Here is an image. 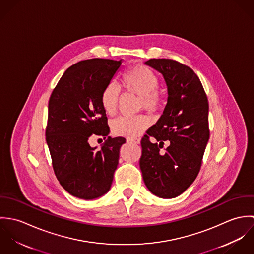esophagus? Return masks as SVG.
Wrapping results in <instances>:
<instances>
[{"instance_id":"1","label":"esophagus","mask_w":254,"mask_h":254,"mask_svg":"<svg viewBox=\"0 0 254 254\" xmlns=\"http://www.w3.org/2000/svg\"><path fill=\"white\" fill-rule=\"evenodd\" d=\"M128 142H129V143H132V144H136V145H139L141 141H140L139 139H128Z\"/></svg>"}]
</instances>
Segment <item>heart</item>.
I'll return each mask as SVG.
<instances>
[{"instance_id":"b5f03b06","label":"heart","mask_w":254,"mask_h":254,"mask_svg":"<svg viewBox=\"0 0 254 254\" xmlns=\"http://www.w3.org/2000/svg\"><path fill=\"white\" fill-rule=\"evenodd\" d=\"M123 87L129 93L140 98V107L145 109H157L161 104V98L157 92L159 81L152 70L144 65L135 66L123 76ZM120 91L114 83L108 84L101 95V105L105 112L113 115L118 107ZM151 119L146 115L120 116L112 124V132L117 136L129 139L140 136L150 125Z\"/></svg>"}]
</instances>
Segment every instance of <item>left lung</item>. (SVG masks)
<instances>
[{
	"instance_id": "left-lung-1",
	"label": "left lung",
	"mask_w": 254,
	"mask_h": 254,
	"mask_svg": "<svg viewBox=\"0 0 254 254\" xmlns=\"http://www.w3.org/2000/svg\"><path fill=\"white\" fill-rule=\"evenodd\" d=\"M145 64L162 74L168 97L163 114L141 141L140 168L151 193L173 198L183 193L199 172L209 140L208 101L191 68L167 59H151ZM167 140L169 146L160 153Z\"/></svg>"
}]
</instances>
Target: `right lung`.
<instances>
[{"label":"right lung","mask_w":254,"mask_h":254,"mask_svg":"<svg viewBox=\"0 0 254 254\" xmlns=\"http://www.w3.org/2000/svg\"><path fill=\"white\" fill-rule=\"evenodd\" d=\"M122 60L92 59L70 66L49 101L46 141L55 174L73 196L95 199L107 193L126 139L109 137L108 117L101 105L104 88L118 71ZM108 140L98 150L91 136Z\"/></svg>","instance_id":"1"}]
</instances>
